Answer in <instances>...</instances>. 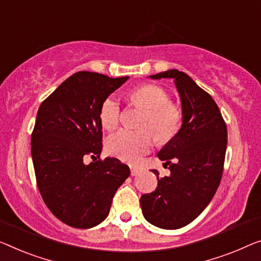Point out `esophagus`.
Returning <instances> with one entry per match:
<instances>
[{"instance_id": "obj_1", "label": "esophagus", "mask_w": 261, "mask_h": 261, "mask_svg": "<svg viewBox=\"0 0 261 261\" xmlns=\"http://www.w3.org/2000/svg\"><path fill=\"white\" fill-rule=\"evenodd\" d=\"M139 173H141V170L138 168H131V176H137Z\"/></svg>"}]
</instances>
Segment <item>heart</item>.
Instances as JSON below:
<instances>
[{
    "label": "heart",
    "instance_id": "obj_1",
    "mask_svg": "<svg viewBox=\"0 0 261 261\" xmlns=\"http://www.w3.org/2000/svg\"><path fill=\"white\" fill-rule=\"evenodd\" d=\"M134 106L145 111L142 130L120 129L107 138L108 152L120 161L137 163L153 145L152 132L159 143H166L179 131L182 122V111L179 106L170 102V95L162 87L154 84L142 85L130 93ZM120 106L116 96L104 99L99 109V120L104 129L111 130L120 120Z\"/></svg>",
    "mask_w": 261,
    "mask_h": 261
}]
</instances>
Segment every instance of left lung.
I'll use <instances>...</instances> for the list:
<instances>
[{
  "label": "left lung",
  "mask_w": 261,
  "mask_h": 261,
  "mask_svg": "<svg viewBox=\"0 0 261 261\" xmlns=\"http://www.w3.org/2000/svg\"><path fill=\"white\" fill-rule=\"evenodd\" d=\"M173 79L182 110L180 130L158 152L171 174L159 178L153 192L143 194L141 207L154 226L176 230L191 223L215 196L223 176L227 127L215 99L177 69L150 76Z\"/></svg>",
  "instance_id": "left-lung-1"
}]
</instances>
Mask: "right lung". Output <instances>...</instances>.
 <instances>
[{"label":"right lung","instance_id":"1","mask_svg":"<svg viewBox=\"0 0 261 261\" xmlns=\"http://www.w3.org/2000/svg\"><path fill=\"white\" fill-rule=\"evenodd\" d=\"M129 77L110 79L80 71L65 80L38 109L31 134V155L38 190L57 219L90 228L110 212L116 191L130 176L117 158H99V109ZM90 155L93 163L84 164Z\"/></svg>","mask_w":261,"mask_h":261}]
</instances>
